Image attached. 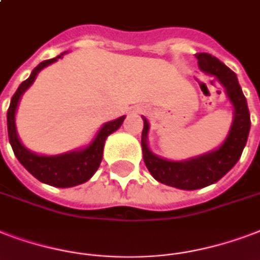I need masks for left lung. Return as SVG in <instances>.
Masks as SVG:
<instances>
[{
	"label": "left lung",
	"mask_w": 260,
	"mask_h": 260,
	"mask_svg": "<svg viewBox=\"0 0 260 260\" xmlns=\"http://www.w3.org/2000/svg\"><path fill=\"white\" fill-rule=\"evenodd\" d=\"M195 57L198 58L199 68L222 84L235 109L233 122L225 142L217 150L187 161H168L152 154L148 148L147 134L150 125L144 117L142 132L143 159L152 177L162 184L187 191L205 188L221 180L240 159L251 128L247 99L241 91L236 73L209 53H198Z\"/></svg>",
	"instance_id": "8db88e82"
}]
</instances>
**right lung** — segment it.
I'll use <instances>...</instances> for the list:
<instances>
[{
	"instance_id": "add662e5",
	"label": "right lung",
	"mask_w": 260,
	"mask_h": 260,
	"mask_svg": "<svg viewBox=\"0 0 260 260\" xmlns=\"http://www.w3.org/2000/svg\"><path fill=\"white\" fill-rule=\"evenodd\" d=\"M59 57H62V54L55 58L42 61L37 68H34L28 79L21 83L19 88L16 90L11 99L9 109H8V135H9V143H11L16 158L34 177L38 178L42 183L53 185V187L69 188L86 183L87 180H90L94 176V173L101 165L102 156H104L105 140L109 135L113 134L114 131L121 126L125 116L104 124V126L98 131L94 140L83 150L47 156L38 155L35 152L29 151L28 148H25L23 143L20 142L19 135L16 131V109H17L21 95L24 94V91L32 84L38 73L45 67L53 64Z\"/></svg>"
}]
</instances>
